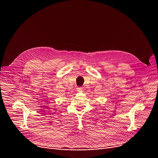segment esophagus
Masks as SVG:
<instances>
[{
  "label": "esophagus",
  "mask_w": 158,
  "mask_h": 158,
  "mask_svg": "<svg viewBox=\"0 0 158 158\" xmlns=\"http://www.w3.org/2000/svg\"><path fill=\"white\" fill-rule=\"evenodd\" d=\"M77 91H78V92H81L82 91H83V88H81V87H78V88H77Z\"/></svg>",
  "instance_id": "1"
}]
</instances>
